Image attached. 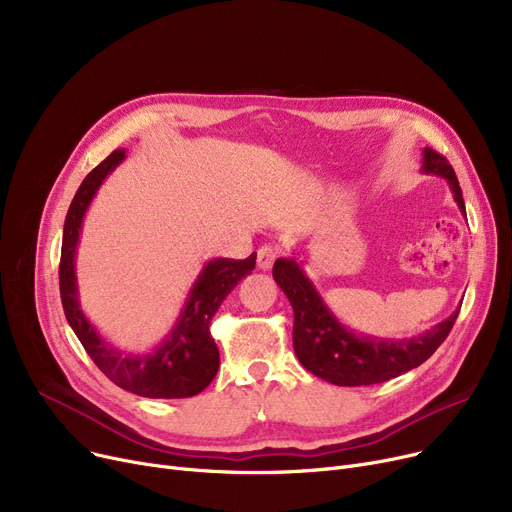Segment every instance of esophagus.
Returning a JSON list of instances; mask_svg holds the SVG:
<instances>
[{"instance_id":"1","label":"esophagus","mask_w":512,"mask_h":512,"mask_svg":"<svg viewBox=\"0 0 512 512\" xmlns=\"http://www.w3.org/2000/svg\"><path fill=\"white\" fill-rule=\"evenodd\" d=\"M274 261H276V251L272 247H261L257 251V267H259V270H263V272L270 270Z\"/></svg>"}]
</instances>
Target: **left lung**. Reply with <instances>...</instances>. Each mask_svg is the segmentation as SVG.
I'll use <instances>...</instances> for the list:
<instances>
[{
    "label": "left lung",
    "mask_w": 512,
    "mask_h": 512,
    "mask_svg": "<svg viewBox=\"0 0 512 512\" xmlns=\"http://www.w3.org/2000/svg\"><path fill=\"white\" fill-rule=\"evenodd\" d=\"M421 172L444 178L450 186L454 203L465 215L463 191L446 157L425 147ZM272 274L294 311V353L307 371L336 386L380 384L419 367L446 340L461 309L459 307L450 317L419 336H367L346 328L332 313L313 280L307 276L303 261L297 259V253H292L288 259H276Z\"/></svg>",
    "instance_id": "1"
}]
</instances>
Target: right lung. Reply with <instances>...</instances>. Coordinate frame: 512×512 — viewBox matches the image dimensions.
I'll list each match as a JSON object with an SVG mask.
<instances>
[{
  "label": "right lung",
  "instance_id": "obj_1",
  "mask_svg": "<svg viewBox=\"0 0 512 512\" xmlns=\"http://www.w3.org/2000/svg\"><path fill=\"white\" fill-rule=\"evenodd\" d=\"M124 151H114L110 157L83 180L70 203L60 261V294L70 328L93 363L122 390L145 398H188L203 392L215 378L220 367V351L215 346L209 324L232 288L253 272L257 253L236 259H209L188 297L182 305L176 324L168 336L145 353H124L107 342L80 309L76 282V247L83 230V220L93 203L99 186L105 182L122 161Z\"/></svg>",
  "mask_w": 512,
  "mask_h": 512
}]
</instances>
